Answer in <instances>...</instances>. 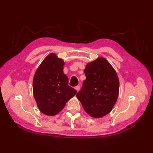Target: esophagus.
Here are the masks:
<instances>
[{"mask_svg": "<svg viewBox=\"0 0 153 153\" xmlns=\"http://www.w3.org/2000/svg\"><path fill=\"white\" fill-rule=\"evenodd\" d=\"M75 89H76L77 91H79L80 90V87L79 86H76L75 87Z\"/></svg>", "mask_w": 153, "mask_h": 153, "instance_id": "34e87169", "label": "esophagus"}]
</instances>
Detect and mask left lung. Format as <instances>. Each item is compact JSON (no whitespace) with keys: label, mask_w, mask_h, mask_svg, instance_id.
Masks as SVG:
<instances>
[{"label":"left lung","mask_w":153,"mask_h":153,"mask_svg":"<svg viewBox=\"0 0 153 153\" xmlns=\"http://www.w3.org/2000/svg\"><path fill=\"white\" fill-rule=\"evenodd\" d=\"M84 72L86 79L76 97L90 116L102 118L111 112L118 99L120 87L118 75L103 57L87 63Z\"/></svg>","instance_id":"left-lung-1"}]
</instances>
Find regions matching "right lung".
Instances as JSON below:
<instances>
[{
  "label": "right lung",
  "mask_w": 153,
  "mask_h": 153,
  "mask_svg": "<svg viewBox=\"0 0 153 153\" xmlns=\"http://www.w3.org/2000/svg\"><path fill=\"white\" fill-rule=\"evenodd\" d=\"M64 65L62 58L51 53L35 73L33 96L39 110L45 115H56L77 93L68 85V77L63 72Z\"/></svg>",
  "instance_id": "add662e5"
}]
</instances>
